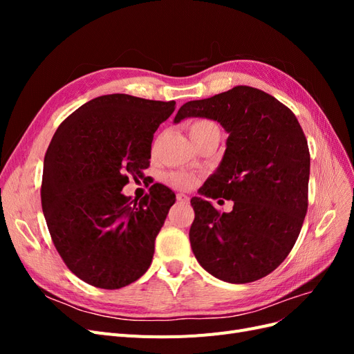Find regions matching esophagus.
Segmentation results:
<instances>
[{
    "label": "esophagus",
    "mask_w": 354,
    "mask_h": 354,
    "mask_svg": "<svg viewBox=\"0 0 354 354\" xmlns=\"http://www.w3.org/2000/svg\"><path fill=\"white\" fill-rule=\"evenodd\" d=\"M177 201L178 202H189V196L185 194H177Z\"/></svg>",
    "instance_id": "1"
}]
</instances>
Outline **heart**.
Wrapping results in <instances>:
<instances>
[{
    "instance_id": "b5f03b06",
    "label": "heart",
    "mask_w": 354,
    "mask_h": 354,
    "mask_svg": "<svg viewBox=\"0 0 354 354\" xmlns=\"http://www.w3.org/2000/svg\"><path fill=\"white\" fill-rule=\"evenodd\" d=\"M211 134H220V127L214 121L207 120V118H201V120L189 124V136L192 142ZM168 180L171 185L178 189H190L196 183V177L190 173H173L169 174Z\"/></svg>"
}]
</instances>
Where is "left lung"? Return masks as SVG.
Returning <instances> with one entry per match:
<instances>
[{"mask_svg":"<svg viewBox=\"0 0 354 354\" xmlns=\"http://www.w3.org/2000/svg\"><path fill=\"white\" fill-rule=\"evenodd\" d=\"M187 116L209 118L229 133L221 164L201 194L233 201V209L221 212L209 201L190 199L192 251L220 281H259L281 266L303 227L310 176L303 128L283 103L248 85L185 103L174 122Z\"/></svg>","mask_w":354,"mask_h":354,"instance_id":"8db88e82","label":"left lung"}]
</instances>
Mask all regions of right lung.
Wrapping results in <instances>:
<instances>
[{"instance_id": "obj_1", "label": "right lung", "mask_w": 354, "mask_h": 354, "mask_svg": "<svg viewBox=\"0 0 354 354\" xmlns=\"http://www.w3.org/2000/svg\"><path fill=\"white\" fill-rule=\"evenodd\" d=\"M176 109L130 94L95 97L63 121L44 158L41 205L68 269L88 285L118 289L143 276L176 202L155 183L142 199L122 195L151 164L153 134Z\"/></svg>"}]
</instances>
